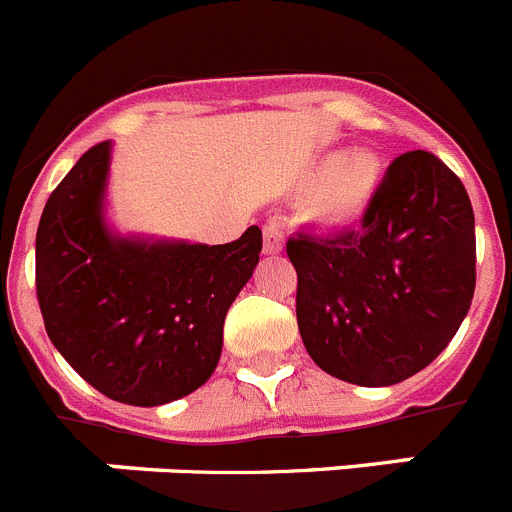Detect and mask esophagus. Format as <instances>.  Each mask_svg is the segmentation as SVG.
I'll use <instances>...</instances> for the list:
<instances>
[{
    "instance_id": "1",
    "label": "esophagus",
    "mask_w": 512,
    "mask_h": 512,
    "mask_svg": "<svg viewBox=\"0 0 512 512\" xmlns=\"http://www.w3.org/2000/svg\"><path fill=\"white\" fill-rule=\"evenodd\" d=\"M284 248V230L279 220H266L264 223V253L277 256Z\"/></svg>"
}]
</instances>
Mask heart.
Returning <instances> with one entry per match:
<instances>
[{
  "instance_id": "obj_1",
  "label": "heart",
  "mask_w": 512,
  "mask_h": 512,
  "mask_svg": "<svg viewBox=\"0 0 512 512\" xmlns=\"http://www.w3.org/2000/svg\"><path fill=\"white\" fill-rule=\"evenodd\" d=\"M384 179L382 158L374 151H356L333 156L320 174L315 194V212L330 223H351L369 207Z\"/></svg>"
}]
</instances>
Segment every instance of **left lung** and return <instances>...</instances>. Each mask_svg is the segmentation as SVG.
<instances>
[{
  "label": "left lung",
  "mask_w": 512,
  "mask_h": 512,
  "mask_svg": "<svg viewBox=\"0 0 512 512\" xmlns=\"http://www.w3.org/2000/svg\"><path fill=\"white\" fill-rule=\"evenodd\" d=\"M297 325L330 377L390 387L431 364L467 318L477 282L474 212L428 151L397 156L359 225L287 241Z\"/></svg>",
  "instance_id": "obj_1"
}]
</instances>
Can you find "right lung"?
Returning <instances> with one entry per match:
<instances>
[{
    "label": "right lung",
    "instance_id": "1",
    "mask_svg": "<svg viewBox=\"0 0 512 512\" xmlns=\"http://www.w3.org/2000/svg\"><path fill=\"white\" fill-rule=\"evenodd\" d=\"M110 143L51 192L35 235V292L53 346L110 400L153 408L207 382L223 323L259 264L256 225L233 243L143 241L104 220Z\"/></svg>",
    "mask_w": 512,
    "mask_h": 512
}]
</instances>
